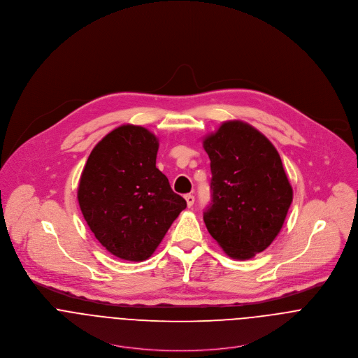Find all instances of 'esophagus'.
Returning <instances> with one entry per match:
<instances>
[{"label":"esophagus","mask_w":358,"mask_h":358,"mask_svg":"<svg viewBox=\"0 0 358 358\" xmlns=\"http://www.w3.org/2000/svg\"><path fill=\"white\" fill-rule=\"evenodd\" d=\"M185 199H186V203H187V206L190 208V206H193L194 204V196H192V194H186L185 196Z\"/></svg>","instance_id":"34e87169"}]
</instances>
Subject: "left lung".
Segmentation results:
<instances>
[{
	"label": "left lung",
	"mask_w": 358,
	"mask_h": 358,
	"mask_svg": "<svg viewBox=\"0 0 358 358\" xmlns=\"http://www.w3.org/2000/svg\"><path fill=\"white\" fill-rule=\"evenodd\" d=\"M210 159L209 234L233 259H251L278 236L292 186L271 142L252 125L226 121L203 142Z\"/></svg>",
	"instance_id": "obj_1"
}]
</instances>
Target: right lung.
I'll list each match as a JSON object with an SVG mask.
<instances>
[{"label":"right lung","mask_w":358,"mask_h":358,"mask_svg":"<svg viewBox=\"0 0 358 358\" xmlns=\"http://www.w3.org/2000/svg\"><path fill=\"white\" fill-rule=\"evenodd\" d=\"M158 139L121 125L90 154L77 199L91 231L114 256L143 262L153 255L186 201L155 166Z\"/></svg>","instance_id":"obj_1"}]
</instances>
